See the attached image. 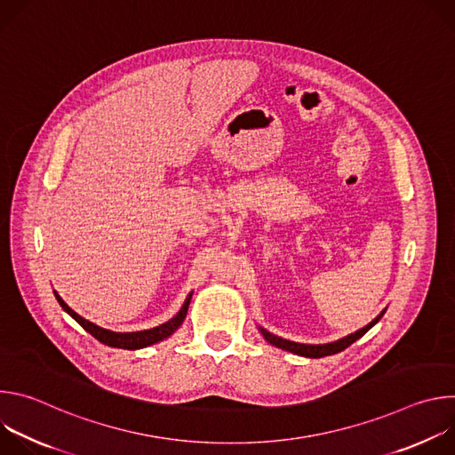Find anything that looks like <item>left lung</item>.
Here are the masks:
<instances>
[{"label":"left lung","instance_id":"1","mask_svg":"<svg viewBox=\"0 0 455 455\" xmlns=\"http://www.w3.org/2000/svg\"><path fill=\"white\" fill-rule=\"evenodd\" d=\"M383 313H385V309H383L374 320H371L365 328H362V330H358V331H355V333H351V335H347V337H344V339H339V340H335V342H330V344H299V342H291V340L281 339V337H277V335L267 331V330L261 328V326H259L257 330H259V333L263 335V339H265L268 344H272V346H275V347H279V349H284V351H290V353H293V355L306 356V358H322V356L337 355V353L344 351L346 347H349V346H351L353 342H356L358 339H362V337L374 326V323L383 316Z\"/></svg>","mask_w":455,"mask_h":455}]
</instances>
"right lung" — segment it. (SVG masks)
Wrapping results in <instances>:
<instances>
[{
  "label": "right lung",
  "mask_w": 455,
  "mask_h": 455,
  "mask_svg": "<svg viewBox=\"0 0 455 455\" xmlns=\"http://www.w3.org/2000/svg\"><path fill=\"white\" fill-rule=\"evenodd\" d=\"M53 295L57 299V302L60 304V307L67 311L74 320H77L81 326L90 333L93 335L99 342L109 346V347H118V349H142V347H148V346H153V344H158L165 339H169L180 326L183 323L185 316H187V309H188V304H190V299H192V291L187 295L183 306L180 307V311L167 322L160 323V326L156 328H151V330H144V331H132V333H118V331H111V330H106V328H100L97 326V323L86 320L84 316H81L79 313H76L67 302H64L60 299V295L53 290Z\"/></svg>",
  "instance_id": "right-lung-1"
}]
</instances>
